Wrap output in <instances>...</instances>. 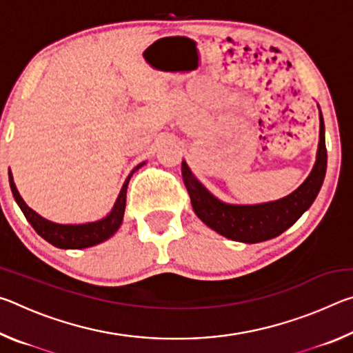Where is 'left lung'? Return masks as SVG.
I'll list each match as a JSON object with an SVG mask.
<instances>
[{"instance_id": "1", "label": "left lung", "mask_w": 353, "mask_h": 353, "mask_svg": "<svg viewBox=\"0 0 353 353\" xmlns=\"http://www.w3.org/2000/svg\"><path fill=\"white\" fill-rule=\"evenodd\" d=\"M324 118L319 112V145L316 162L310 176L291 194L272 202L255 205L225 204L208 191L188 165L182 162L183 183L188 190L191 205L202 223L229 240L260 243L276 238L291 227L313 204L324 182L327 171V149Z\"/></svg>"}]
</instances>
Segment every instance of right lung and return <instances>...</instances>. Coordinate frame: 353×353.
Masks as SVG:
<instances>
[{"mask_svg":"<svg viewBox=\"0 0 353 353\" xmlns=\"http://www.w3.org/2000/svg\"><path fill=\"white\" fill-rule=\"evenodd\" d=\"M143 165H145V162L137 165L135 168L130 171L126 182L123 183V188L119 191L118 199L110 210V213L103 219L94 221V223H85V224H57V223H52V221H48L46 218L40 216L37 212H34L31 207L26 205V202L23 201L19 190L15 187L10 170H9V183H10L12 194H14L17 204H19V207L21 208L23 214H25L26 219L29 221V224L34 227V230L37 232L43 240L51 243L52 246L61 248V249H83V248H90V246H94V244H99L105 240H109V238L119 229V225L123 223L124 208H126V191H128L129 181L134 172L139 168H141Z\"/></svg>","mask_w":353,"mask_h":353,"instance_id":"1","label":"right lung"}]
</instances>
